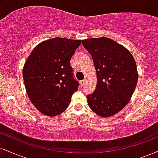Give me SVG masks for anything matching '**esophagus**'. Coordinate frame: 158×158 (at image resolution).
Here are the masks:
<instances>
[{"label": "esophagus", "mask_w": 158, "mask_h": 158, "mask_svg": "<svg viewBox=\"0 0 158 158\" xmlns=\"http://www.w3.org/2000/svg\"><path fill=\"white\" fill-rule=\"evenodd\" d=\"M85 80H81V81H80V85H81V86H83V85H84V84H85Z\"/></svg>", "instance_id": "34e87169"}]
</instances>
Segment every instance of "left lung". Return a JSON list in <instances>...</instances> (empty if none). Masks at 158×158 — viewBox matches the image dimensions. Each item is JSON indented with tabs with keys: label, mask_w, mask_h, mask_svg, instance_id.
<instances>
[{
	"label": "left lung",
	"mask_w": 158,
	"mask_h": 158,
	"mask_svg": "<svg viewBox=\"0 0 158 158\" xmlns=\"http://www.w3.org/2000/svg\"><path fill=\"white\" fill-rule=\"evenodd\" d=\"M93 59L97 83L87 96L88 106L102 117L118 113L128 104L135 91L138 73L133 56L123 45L106 37L81 41Z\"/></svg>",
	"instance_id": "left-lung-1"
}]
</instances>
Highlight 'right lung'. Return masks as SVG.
<instances>
[{
  "mask_svg": "<svg viewBox=\"0 0 158 158\" xmlns=\"http://www.w3.org/2000/svg\"><path fill=\"white\" fill-rule=\"evenodd\" d=\"M81 40L53 38L32 50L23 68L27 93L33 106L54 117L67 109L79 82L75 80L70 59Z\"/></svg>",
  "mask_w": 158,
  "mask_h": 158,
  "instance_id": "right-lung-1",
  "label": "right lung"
}]
</instances>
